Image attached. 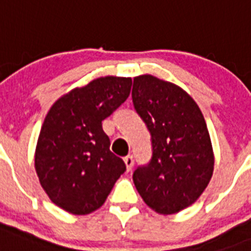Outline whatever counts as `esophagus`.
I'll list each match as a JSON object with an SVG mask.
<instances>
[{
    "label": "esophagus",
    "mask_w": 251,
    "mask_h": 251,
    "mask_svg": "<svg viewBox=\"0 0 251 251\" xmlns=\"http://www.w3.org/2000/svg\"><path fill=\"white\" fill-rule=\"evenodd\" d=\"M124 161H125L126 169H127V172L131 171V168H133V165H134V157H133V155H127V156L124 157Z\"/></svg>",
    "instance_id": "1"
}]
</instances>
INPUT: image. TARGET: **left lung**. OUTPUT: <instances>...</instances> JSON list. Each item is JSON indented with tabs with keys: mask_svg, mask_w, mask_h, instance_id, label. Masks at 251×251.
I'll use <instances>...</instances> for the list:
<instances>
[{
	"mask_svg": "<svg viewBox=\"0 0 251 251\" xmlns=\"http://www.w3.org/2000/svg\"><path fill=\"white\" fill-rule=\"evenodd\" d=\"M131 98L152 146L151 160L134 171V185L153 211L178 212L201 197L214 172L204 117L182 88L156 76H135Z\"/></svg>",
	"mask_w": 251,
	"mask_h": 251,
	"instance_id": "obj_1",
	"label": "left lung"
}]
</instances>
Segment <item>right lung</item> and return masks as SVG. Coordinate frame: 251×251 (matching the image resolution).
<instances>
[{"mask_svg":"<svg viewBox=\"0 0 251 251\" xmlns=\"http://www.w3.org/2000/svg\"><path fill=\"white\" fill-rule=\"evenodd\" d=\"M131 78H98L58 99L45 117L35 168L50 201L70 214L101 207L126 171L109 150L101 122L129 98Z\"/></svg>","mask_w":251,"mask_h":251,"instance_id":"add662e5","label":"right lung"}]
</instances>
